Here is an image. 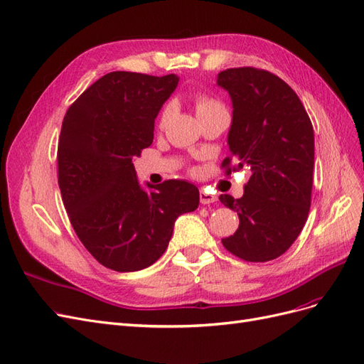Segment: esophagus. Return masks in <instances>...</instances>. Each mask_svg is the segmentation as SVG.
I'll use <instances>...</instances> for the list:
<instances>
[{
	"mask_svg": "<svg viewBox=\"0 0 364 364\" xmlns=\"http://www.w3.org/2000/svg\"><path fill=\"white\" fill-rule=\"evenodd\" d=\"M199 197H200V203L202 205H209V203H214L217 200V196L208 193L206 190H200Z\"/></svg>",
	"mask_w": 364,
	"mask_h": 364,
	"instance_id": "1",
	"label": "esophagus"
}]
</instances>
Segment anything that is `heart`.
Here are the masks:
<instances>
[{
    "label": "heart",
    "instance_id": "heart-1",
    "mask_svg": "<svg viewBox=\"0 0 364 364\" xmlns=\"http://www.w3.org/2000/svg\"><path fill=\"white\" fill-rule=\"evenodd\" d=\"M222 109H223V106L220 105L217 100H214L213 97H209L206 94H196L194 95V111H196V115L199 119L209 115V114L222 111ZM170 112H171L170 106H165L162 109V114H161V123L162 124L168 119Z\"/></svg>",
    "mask_w": 364,
    "mask_h": 364
}]
</instances>
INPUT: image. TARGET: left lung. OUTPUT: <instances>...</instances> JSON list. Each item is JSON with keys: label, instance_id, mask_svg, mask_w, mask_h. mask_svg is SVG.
I'll return each instance as SVG.
<instances>
[{"label": "left lung", "instance_id": "obj_1", "mask_svg": "<svg viewBox=\"0 0 364 364\" xmlns=\"http://www.w3.org/2000/svg\"><path fill=\"white\" fill-rule=\"evenodd\" d=\"M217 85L232 100L226 173L249 167L240 199L220 202L238 214L234 235L223 246L235 257L266 262L281 257L301 234L311 203L314 132L299 97L278 75L252 67L218 73ZM232 157L239 164L228 165Z\"/></svg>", "mask_w": 364, "mask_h": 364}]
</instances>
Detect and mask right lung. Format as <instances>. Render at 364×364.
Instances as JSON below:
<instances>
[{"instance_id":"add662e5","label":"right lung","mask_w":364,"mask_h":364,"mask_svg":"<svg viewBox=\"0 0 364 364\" xmlns=\"http://www.w3.org/2000/svg\"><path fill=\"white\" fill-rule=\"evenodd\" d=\"M174 74L114 71L65 114L58 146L62 200L77 237L105 267L142 270L161 258L176 218L199 206L197 186L138 182L134 159L151 146L155 118L178 86Z\"/></svg>"}]
</instances>
